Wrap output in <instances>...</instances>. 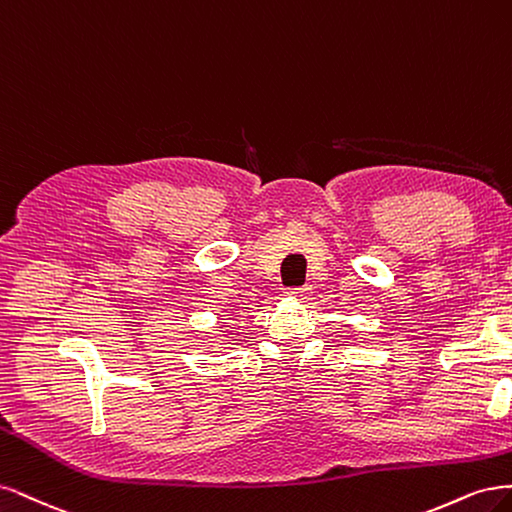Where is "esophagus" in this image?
I'll list each match as a JSON object with an SVG mask.
<instances>
[{"label":"esophagus","mask_w":512,"mask_h":512,"mask_svg":"<svg viewBox=\"0 0 512 512\" xmlns=\"http://www.w3.org/2000/svg\"><path fill=\"white\" fill-rule=\"evenodd\" d=\"M289 293L295 295V298H298V300H308V295H310L312 291H310L308 285H302V287H291Z\"/></svg>","instance_id":"1"}]
</instances>
